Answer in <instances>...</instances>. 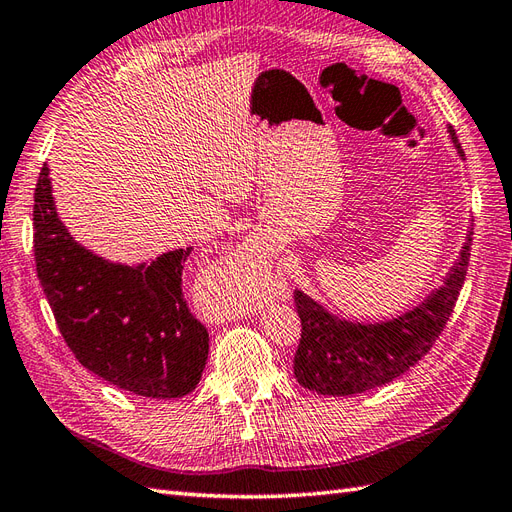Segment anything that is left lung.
<instances>
[{
    "mask_svg": "<svg viewBox=\"0 0 512 512\" xmlns=\"http://www.w3.org/2000/svg\"><path fill=\"white\" fill-rule=\"evenodd\" d=\"M450 137L463 158L452 128ZM470 246L472 231L467 233V242L457 264L446 274L444 285L416 309L382 324H354L339 319L296 289L294 304L302 324L300 345L294 356L298 384L317 394L349 397L384 386L412 369L440 339L455 309L470 264Z\"/></svg>",
    "mask_w": 512,
    "mask_h": 512,
    "instance_id": "8db88e82",
    "label": "left lung"
}]
</instances>
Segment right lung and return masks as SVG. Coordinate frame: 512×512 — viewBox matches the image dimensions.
Wrapping results in <instances>:
<instances>
[{
  "instance_id": "add662e5",
  "label": "right lung",
  "mask_w": 512,
  "mask_h": 512,
  "mask_svg": "<svg viewBox=\"0 0 512 512\" xmlns=\"http://www.w3.org/2000/svg\"><path fill=\"white\" fill-rule=\"evenodd\" d=\"M175 248L150 264H111L72 240L51 195L49 167L34 193V257L42 291L66 345L87 371L150 399H178L201 379L208 330L182 294Z\"/></svg>"
}]
</instances>
